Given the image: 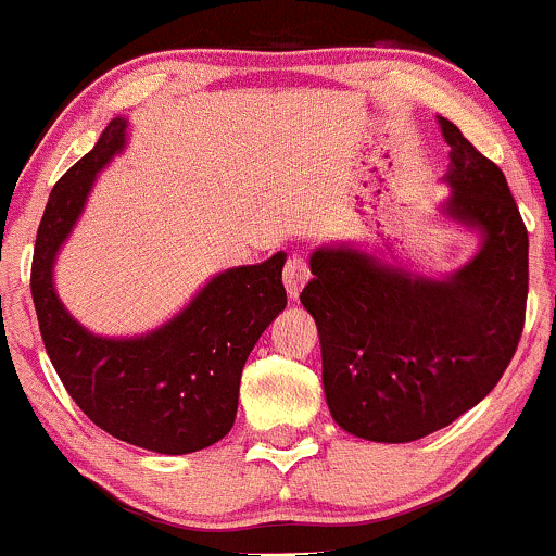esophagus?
Returning <instances> with one entry per match:
<instances>
[{"mask_svg":"<svg viewBox=\"0 0 556 556\" xmlns=\"http://www.w3.org/2000/svg\"><path fill=\"white\" fill-rule=\"evenodd\" d=\"M282 279H285V288H288V295L290 298L301 295L303 285H306L308 279H311V271H308L306 261H303L301 255H290L288 264H285Z\"/></svg>","mask_w":556,"mask_h":556,"instance_id":"obj_1","label":"esophagus"}]
</instances>
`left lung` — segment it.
Returning a JSON list of instances; mask_svg holds the SVG:
<instances>
[{
    "instance_id": "1",
    "label": "left lung",
    "mask_w": 556,
    "mask_h": 556,
    "mask_svg": "<svg viewBox=\"0 0 556 556\" xmlns=\"http://www.w3.org/2000/svg\"><path fill=\"white\" fill-rule=\"evenodd\" d=\"M443 205L483 235L446 279L390 268L353 248H319L301 303L321 340L329 414L345 432L408 443L459 419L509 367L526 325L528 229L502 168L446 118Z\"/></svg>"
}]
</instances>
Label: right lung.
Listing matches in <instances>:
<instances>
[{"instance_id": "obj_1", "label": "right lung", "mask_w": 556, "mask_h": 556, "mask_svg": "<svg viewBox=\"0 0 556 556\" xmlns=\"http://www.w3.org/2000/svg\"><path fill=\"white\" fill-rule=\"evenodd\" d=\"M124 144L126 118H113L94 150L52 187L36 231L30 295L47 356L91 422L131 446L192 454L222 441L235 425L242 367L288 306L285 253L216 274L179 316L148 334H91L60 303L52 266L97 174Z\"/></svg>"}]
</instances>
